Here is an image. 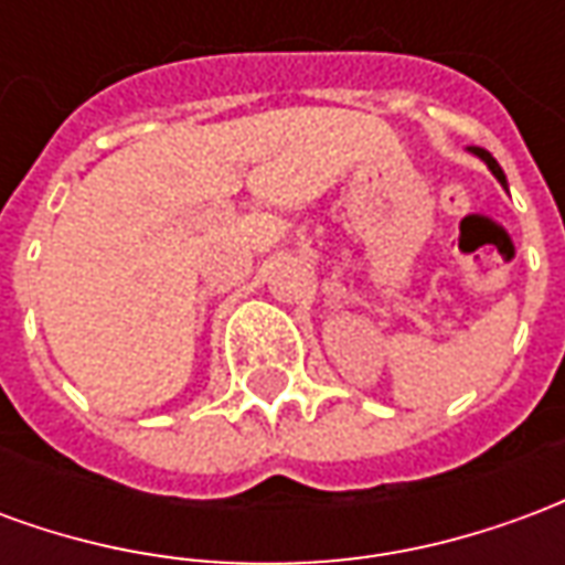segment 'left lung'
I'll return each mask as SVG.
<instances>
[{"mask_svg": "<svg viewBox=\"0 0 565 565\" xmlns=\"http://www.w3.org/2000/svg\"><path fill=\"white\" fill-rule=\"evenodd\" d=\"M475 153H478V157H481V160H484L487 166H490V172L497 174L499 181H502V184H505V174H502V169H499V162L493 160V157H490V153H487L484 148H475Z\"/></svg>", "mask_w": 565, "mask_h": 565, "instance_id": "1", "label": "left lung"}]
</instances>
